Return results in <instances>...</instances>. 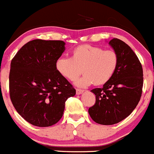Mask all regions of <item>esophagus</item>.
<instances>
[{
	"mask_svg": "<svg viewBox=\"0 0 154 154\" xmlns=\"http://www.w3.org/2000/svg\"><path fill=\"white\" fill-rule=\"evenodd\" d=\"M84 92V91L82 90V89H79V88H76V94H82Z\"/></svg>",
	"mask_w": 154,
	"mask_h": 154,
	"instance_id": "obj_1",
	"label": "esophagus"
}]
</instances>
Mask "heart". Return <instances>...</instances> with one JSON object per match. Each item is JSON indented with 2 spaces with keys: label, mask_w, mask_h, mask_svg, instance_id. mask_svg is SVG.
Returning <instances> with one entry per match:
<instances>
[{
  "label": "heart",
  "mask_w": 154,
  "mask_h": 154,
  "mask_svg": "<svg viewBox=\"0 0 154 154\" xmlns=\"http://www.w3.org/2000/svg\"><path fill=\"white\" fill-rule=\"evenodd\" d=\"M118 63V54L113 50L83 45L73 49L71 57L58 58L56 69L61 75L70 81H74L82 71L84 75L75 84L85 88L93 84L103 85L107 83L113 76Z\"/></svg>",
  "instance_id": "b5f03b06"
}]
</instances>
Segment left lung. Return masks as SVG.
I'll return each mask as SVG.
<instances>
[{
  "label": "left lung",
  "mask_w": 154,
  "mask_h": 154,
  "mask_svg": "<svg viewBox=\"0 0 154 154\" xmlns=\"http://www.w3.org/2000/svg\"><path fill=\"white\" fill-rule=\"evenodd\" d=\"M119 63L113 76L101 88L92 89L96 102L88 113L100 125L116 124L128 117L140 101L143 87L142 66L134 51L118 38L109 42Z\"/></svg>",
  "instance_id": "8db88e82"
}]
</instances>
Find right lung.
<instances>
[{"instance_id":"add662e5","label":"right lung","mask_w":154,"mask_h":154,"mask_svg":"<svg viewBox=\"0 0 154 154\" xmlns=\"http://www.w3.org/2000/svg\"><path fill=\"white\" fill-rule=\"evenodd\" d=\"M65 45L63 41L35 39L23 45L11 61L10 100L32 125L56 124L62 118L66 100L75 95V89L56 69Z\"/></svg>"}]
</instances>
